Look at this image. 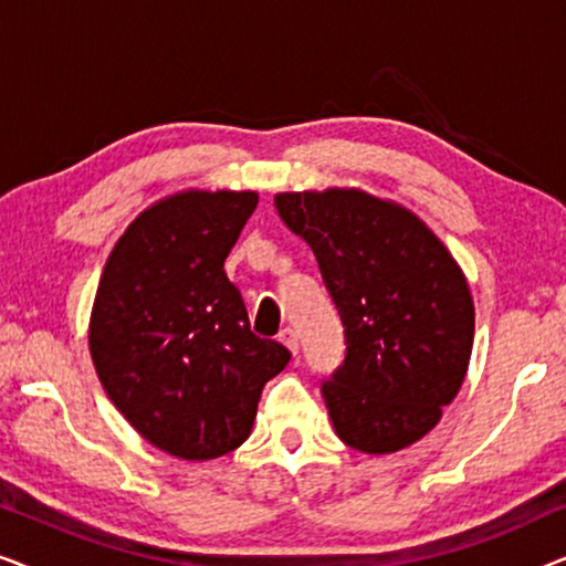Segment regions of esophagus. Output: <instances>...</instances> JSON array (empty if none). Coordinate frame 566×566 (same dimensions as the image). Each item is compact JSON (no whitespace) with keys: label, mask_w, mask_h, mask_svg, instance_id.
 Returning <instances> with one entry per match:
<instances>
[{"label":"esophagus","mask_w":566,"mask_h":566,"mask_svg":"<svg viewBox=\"0 0 566 566\" xmlns=\"http://www.w3.org/2000/svg\"><path fill=\"white\" fill-rule=\"evenodd\" d=\"M277 339H281V343L289 347V350L296 355L298 353V335H296V329H291V327H285L281 335H277Z\"/></svg>","instance_id":"esophagus-1"}]
</instances>
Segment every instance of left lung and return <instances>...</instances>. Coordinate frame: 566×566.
Masks as SVG:
<instances>
[{
  "label": "left lung",
  "instance_id": "8db88e82",
  "mask_svg": "<svg viewBox=\"0 0 566 566\" xmlns=\"http://www.w3.org/2000/svg\"><path fill=\"white\" fill-rule=\"evenodd\" d=\"M312 247L347 355L322 386L337 438L386 455L428 436L459 394L474 345L467 275L428 223L360 188L277 192Z\"/></svg>",
  "mask_w": 566,
  "mask_h": 566
}]
</instances>
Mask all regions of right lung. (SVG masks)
Wrapping results in <instances>:
<instances>
[{
    "instance_id": "obj_1",
    "label": "right lung",
    "mask_w": 566,
    "mask_h": 566,
    "mask_svg": "<svg viewBox=\"0 0 566 566\" xmlns=\"http://www.w3.org/2000/svg\"><path fill=\"white\" fill-rule=\"evenodd\" d=\"M254 190H177L115 242L90 314V355L118 412L154 448L211 461L250 438L291 353L250 329L223 273Z\"/></svg>"
}]
</instances>
